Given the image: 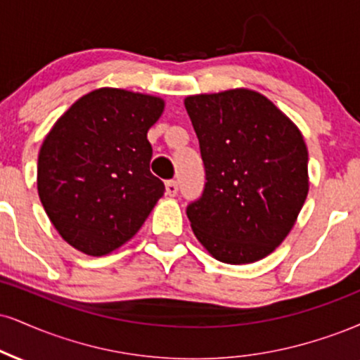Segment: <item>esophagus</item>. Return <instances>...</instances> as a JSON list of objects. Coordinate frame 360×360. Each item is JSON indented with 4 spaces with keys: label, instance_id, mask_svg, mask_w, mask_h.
Listing matches in <instances>:
<instances>
[{
    "label": "esophagus",
    "instance_id": "esophagus-1",
    "mask_svg": "<svg viewBox=\"0 0 360 360\" xmlns=\"http://www.w3.org/2000/svg\"><path fill=\"white\" fill-rule=\"evenodd\" d=\"M166 194H167V196H176V194H177V183H176V181H167V183H166Z\"/></svg>",
    "mask_w": 360,
    "mask_h": 360
}]
</instances>
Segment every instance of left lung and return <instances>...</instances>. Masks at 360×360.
I'll return each mask as SVG.
<instances>
[{
	"label": "left lung",
	"instance_id": "left-lung-1",
	"mask_svg": "<svg viewBox=\"0 0 360 360\" xmlns=\"http://www.w3.org/2000/svg\"><path fill=\"white\" fill-rule=\"evenodd\" d=\"M206 183L186 207L194 235L216 259L265 258L297 221L309 194V153L297 125L248 89L186 97Z\"/></svg>",
	"mask_w": 360,
	"mask_h": 360
}]
</instances>
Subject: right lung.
<instances>
[{"label":"right lung","mask_w":360,"mask_h":360,"mask_svg":"<svg viewBox=\"0 0 360 360\" xmlns=\"http://www.w3.org/2000/svg\"><path fill=\"white\" fill-rule=\"evenodd\" d=\"M162 110V98L103 86L80 97L45 137L38 196L75 250L102 257L127 243L164 194L147 141Z\"/></svg>","instance_id":"right-lung-1"}]
</instances>
